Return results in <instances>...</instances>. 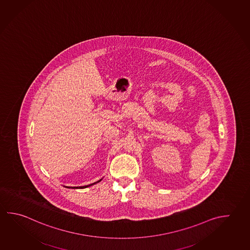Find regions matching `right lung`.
<instances>
[{
  "instance_id": "add662e5",
  "label": "right lung",
  "mask_w": 250,
  "mask_h": 250,
  "mask_svg": "<svg viewBox=\"0 0 250 250\" xmlns=\"http://www.w3.org/2000/svg\"><path fill=\"white\" fill-rule=\"evenodd\" d=\"M102 179L99 180V181H97L96 183H94V184H88V185H86V186H80V187H71L72 188H87V187H89V186H91V185H94V184H97V183H99ZM66 188H70V187H66Z\"/></svg>"
}]
</instances>
